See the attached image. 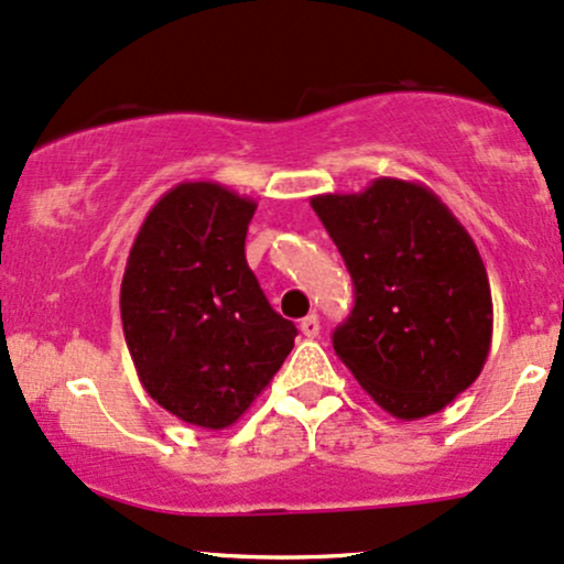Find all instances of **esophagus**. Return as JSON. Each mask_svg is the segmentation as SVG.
Listing matches in <instances>:
<instances>
[{
    "label": "esophagus",
    "mask_w": 564,
    "mask_h": 564,
    "mask_svg": "<svg viewBox=\"0 0 564 564\" xmlns=\"http://www.w3.org/2000/svg\"><path fill=\"white\" fill-rule=\"evenodd\" d=\"M300 328H302V334L307 336V338H317V336H321V321H317V315H307V317H304V321L300 323Z\"/></svg>",
    "instance_id": "obj_1"
}]
</instances>
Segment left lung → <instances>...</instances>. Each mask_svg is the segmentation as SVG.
Instances as JSON below:
<instances>
[{
	"instance_id": "8db88e82",
	"label": "left lung",
	"mask_w": 564,
	"mask_h": 564,
	"mask_svg": "<svg viewBox=\"0 0 564 564\" xmlns=\"http://www.w3.org/2000/svg\"><path fill=\"white\" fill-rule=\"evenodd\" d=\"M310 205L355 281V310L334 334L338 359L389 415L441 412L491 349V286L476 241L415 181L376 178Z\"/></svg>"
}]
</instances>
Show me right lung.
<instances>
[{
	"instance_id": "obj_1",
	"label": "right lung",
	"mask_w": 564,
	"mask_h": 564,
	"mask_svg": "<svg viewBox=\"0 0 564 564\" xmlns=\"http://www.w3.org/2000/svg\"><path fill=\"white\" fill-rule=\"evenodd\" d=\"M254 209L220 183H178L141 223L120 286L141 386L207 431L234 425L294 349V323L270 307L243 254Z\"/></svg>"
}]
</instances>
